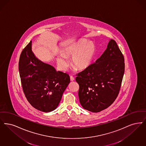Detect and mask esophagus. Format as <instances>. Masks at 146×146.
<instances>
[{
  "mask_svg": "<svg viewBox=\"0 0 146 146\" xmlns=\"http://www.w3.org/2000/svg\"><path fill=\"white\" fill-rule=\"evenodd\" d=\"M70 81H74V78L73 76H70Z\"/></svg>",
  "mask_w": 146,
  "mask_h": 146,
  "instance_id": "esophagus-1",
  "label": "esophagus"
}]
</instances>
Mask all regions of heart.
Listing matches in <instances>:
<instances>
[{"label": "heart", "instance_id": "b5f03b06", "mask_svg": "<svg viewBox=\"0 0 146 146\" xmlns=\"http://www.w3.org/2000/svg\"><path fill=\"white\" fill-rule=\"evenodd\" d=\"M96 52V47L93 43L82 40L66 47L63 54L57 56L56 62L58 68L66 70L69 62L66 58H72L71 64L77 70H82L88 67L92 62Z\"/></svg>", "mask_w": 146, "mask_h": 146}]
</instances>
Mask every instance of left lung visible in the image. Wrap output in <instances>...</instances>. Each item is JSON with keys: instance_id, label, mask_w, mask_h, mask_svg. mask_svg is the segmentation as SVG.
Returning <instances> with one entry per match:
<instances>
[{"instance_id": "left-lung-1", "label": "left lung", "mask_w": 146, "mask_h": 146, "mask_svg": "<svg viewBox=\"0 0 146 146\" xmlns=\"http://www.w3.org/2000/svg\"><path fill=\"white\" fill-rule=\"evenodd\" d=\"M124 68V56L116 41L110 40L102 56L76 74L82 106L93 112L110 106L119 92Z\"/></svg>"}]
</instances>
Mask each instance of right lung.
Here are the masks:
<instances>
[{
    "mask_svg": "<svg viewBox=\"0 0 146 146\" xmlns=\"http://www.w3.org/2000/svg\"><path fill=\"white\" fill-rule=\"evenodd\" d=\"M31 42L24 48L18 63L24 94L34 108L50 112L58 107L70 78L36 58L31 50Z\"/></svg>",
    "mask_w": 146,
    "mask_h": 146,
    "instance_id": "right-lung-1",
    "label": "right lung"
}]
</instances>
